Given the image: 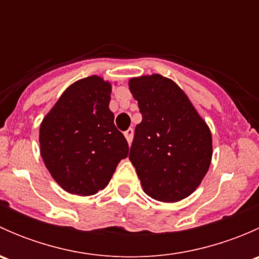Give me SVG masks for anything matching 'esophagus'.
<instances>
[{
	"mask_svg": "<svg viewBox=\"0 0 259 259\" xmlns=\"http://www.w3.org/2000/svg\"><path fill=\"white\" fill-rule=\"evenodd\" d=\"M133 134H134V132H133V129H132V127H130V129H127L126 132L124 133L125 138H126V142L129 143V145L132 144V140H133Z\"/></svg>",
	"mask_w": 259,
	"mask_h": 259,
	"instance_id": "obj_1",
	"label": "esophagus"
}]
</instances>
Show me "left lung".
I'll list each match as a JSON object with an SVG mask.
<instances>
[{"instance_id": "1", "label": "left lung", "mask_w": 259, "mask_h": 259, "mask_svg": "<svg viewBox=\"0 0 259 259\" xmlns=\"http://www.w3.org/2000/svg\"><path fill=\"white\" fill-rule=\"evenodd\" d=\"M143 120L129 159L149 197L176 203L189 197L210 166L211 133L187 94L159 74L129 80Z\"/></svg>"}]
</instances>
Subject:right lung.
<instances>
[{
    "label": "right lung",
    "instance_id": "right-lung-1",
    "mask_svg": "<svg viewBox=\"0 0 259 259\" xmlns=\"http://www.w3.org/2000/svg\"><path fill=\"white\" fill-rule=\"evenodd\" d=\"M111 82L98 75L75 81L40 125V154L55 182L70 194L104 189L129 154L109 109Z\"/></svg>",
    "mask_w": 259,
    "mask_h": 259
}]
</instances>
